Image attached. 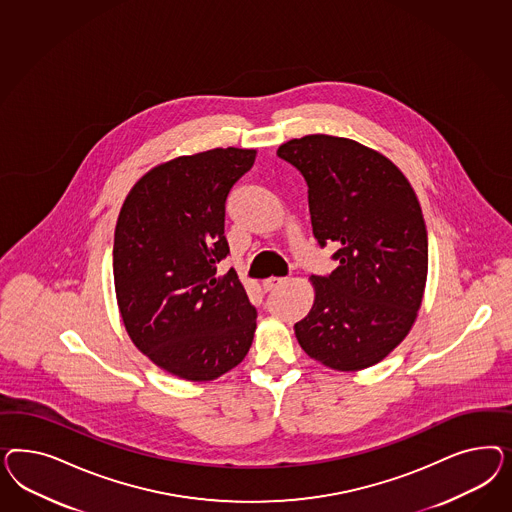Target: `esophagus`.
<instances>
[{
    "label": "esophagus",
    "instance_id": "obj_1",
    "mask_svg": "<svg viewBox=\"0 0 512 512\" xmlns=\"http://www.w3.org/2000/svg\"><path fill=\"white\" fill-rule=\"evenodd\" d=\"M287 279L285 278H268L263 281L264 291H274L279 285H283Z\"/></svg>",
    "mask_w": 512,
    "mask_h": 512
}]
</instances>
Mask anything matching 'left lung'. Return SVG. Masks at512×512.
I'll list each match as a JSON object with an SVG mask.
<instances>
[{
  "mask_svg": "<svg viewBox=\"0 0 512 512\" xmlns=\"http://www.w3.org/2000/svg\"><path fill=\"white\" fill-rule=\"evenodd\" d=\"M308 184L317 244L338 268L311 276L315 302L296 340L332 370L377 364L417 319L428 274V234L417 195L385 155L355 140L308 135L278 148Z\"/></svg>",
  "mask_w": 512,
  "mask_h": 512,
  "instance_id": "left-lung-1",
  "label": "left lung"
}]
</instances>
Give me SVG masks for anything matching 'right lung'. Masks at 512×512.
I'll list each match as a JSON object with an SVG mask.
<instances>
[{
    "mask_svg": "<svg viewBox=\"0 0 512 512\" xmlns=\"http://www.w3.org/2000/svg\"><path fill=\"white\" fill-rule=\"evenodd\" d=\"M255 150L182 155L144 174L114 233V287L129 338L159 368L212 381L248 355L257 310L229 255L225 202Z\"/></svg>",
    "mask_w": 512,
    "mask_h": 512,
    "instance_id": "add662e5",
    "label": "right lung"
}]
</instances>
